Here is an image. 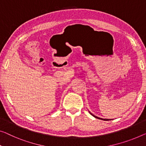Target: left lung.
I'll list each match as a JSON object with an SVG mask.
<instances>
[{
    "instance_id": "obj_1",
    "label": "left lung",
    "mask_w": 146,
    "mask_h": 146,
    "mask_svg": "<svg viewBox=\"0 0 146 146\" xmlns=\"http://www.w3.org/2000/svg\"><path fill=\"white\" fill-rule=\"evenodd\" d=\"M89 113H90V114L92 115L93 117H94L95 118H97V119H101V120H104V121H110V120H111V119H102V118H100V117H98L96 116V115H93L92 113H90V111H89Z\"/></svg>"
}]
</instances>
